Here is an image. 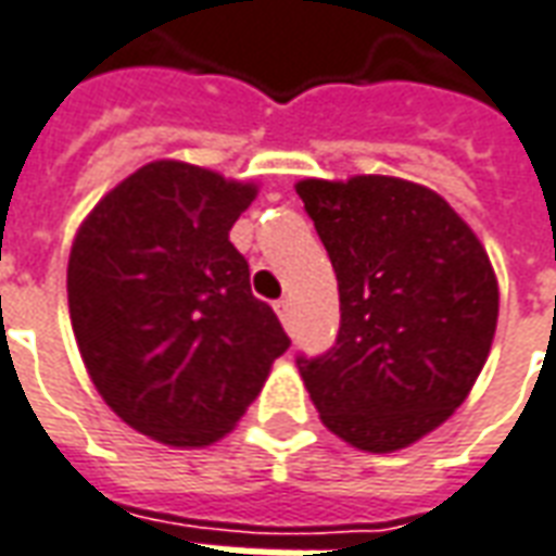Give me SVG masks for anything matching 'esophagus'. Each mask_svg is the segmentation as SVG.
I'll return each mask as SVG.
<instances>
[{"label": "esophagus", "mask_w": 556, "mask_h": 556, "mask_svg": "<svg viewBox=\"0 0 556 556\" xmlns=\"http://www.w3.org/2000/svg\"><path fill=\"white\" fill-rule=\"evenodd\" d=\"M275 314H278V320L285 323L287 329H290V323H293V302H290V299L275 302Z\"/></svg>", "instance_id": "obj_1"}]
</instances>
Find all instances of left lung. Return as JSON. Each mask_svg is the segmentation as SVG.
I'll return each mask as SVG.
<instances>
[{"instance_id": "left-lung-1", "label": "left lung", "mask_w": 556, "mask_h": 556, "mask_svg": "<svg viewBox=\"0 0 556 556\" xmlns=\"http://www.w3.org/2000/svg\"><path fill=\"white\" fill-rule=\"evenodd\" d=\"M332 260L341 332L299 359L323 425L359 452L413 446L458 410L494 344L500 287L473 227L428 185L299 179Z\"/></svg>"}]
</instances>
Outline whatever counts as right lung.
Returning <instances> with one entry per match:
<instances>
[{
	"label": "right lung",
	"instance_id": "obj_1",
	"mask_svg": "<svg viewBox=\"0 0 556 556\" xmlns=\"http://www.w3.org/2000/svg\"><path fill=\"white\" fill-rule=\"evenodd\" d=\"M257 194L254 179L149 161L89 208L71 242L83 365L110 410L155 443H218L290 348L230 242Z\"/></svg>",
	"mask_w": 556,
	"mask_h": 556
}]
</instances>
